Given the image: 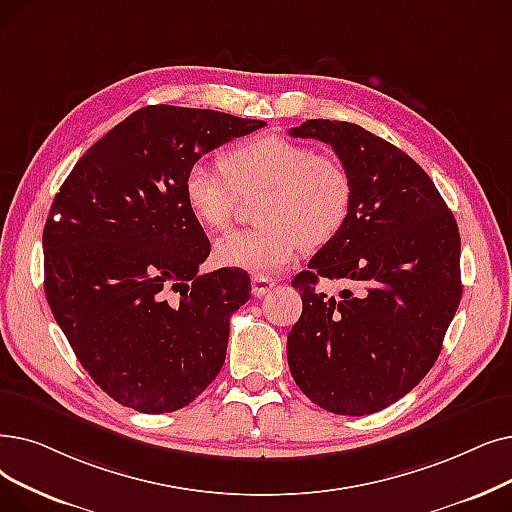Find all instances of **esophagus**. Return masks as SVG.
<instances>
[{
    "label": "esophagus",
    "mask_w": 512,
    "mask_h": 512,
    "mask_svg": "<svg viewBox=\"0 0 512 512\" xmlns=\"http://www.w3.org/2000/svg\"><path fill=\"white\" fill-rule=\"evenodd\" d=\"M272 286H274V280L268 278V276L257 274V276L251 278V293H253L255 297H263L265 293H270Z\"/></svg>",
    "instance_id": "esophagus-1"
}]
</instances>
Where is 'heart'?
I'll return each instance as SVG.
<instances>
[{
    "label": "heart",
    "mask_w": 512,
    "mask_h": 512,
    "mask_svg": "<svg viewBox=\"0 0 512 512\" xmlns=\"http://www.w3.org/2000/svg\"><path fill=\"white\" fill-rule=\"evenodd\" d=\"M219 169L192 163L182 180L184 203L209 230L230 226L238 194L261 192V226L221 236L213 257L219 265L249 272H274L305 249L324 247L351 213L349 171L332 157L280 136H263L230 148Z\"/></svg>",
    "instance_id": "obj_1"
}]
</instances>
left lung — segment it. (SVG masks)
<instances>
[{"label":"left lung","mask_w":512,"mask_h":512,"mask_svg":"<svg viewBox=\"0 0 512 512\" xmlns=\"http://www.w3.org/2000/svg\"><path fill=\"white\" fill-rule=\"evenodd\" d=\"M288 133L330 144L353 184L343 230L293 280L303 311L286 339L288 368L328 412H379L439 358L462 297L456 219L425 169L364 127L309 119ZM320 277L361 291L328 298Z\"/></svg>","instance_id":"obj_1"}]
</instances>
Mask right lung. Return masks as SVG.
<instances>
[{"label": "right lung", "mask_w": 512, "mask_h": 512, "mask_svg": "<svg viewBox=\"0 0 512 512\" xmlns=\"http://www.w3.org/2000/svg\"><path fill=\"white\" fill-rule=\"evenodd\" d=\"M263 125L144 106L60 186L43 228L46 299L81 366L121 406L175 412L224 366L230 316L249 301L251 280L238 268L198 274L211 242L182 180L203 154Z\"/></svg>", "instance_id": "right-lung-1"}]
</instances>
